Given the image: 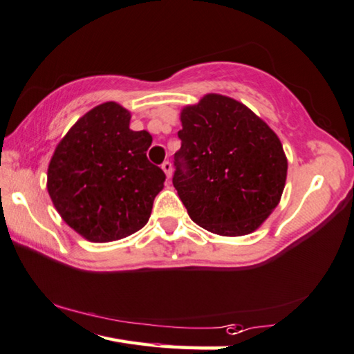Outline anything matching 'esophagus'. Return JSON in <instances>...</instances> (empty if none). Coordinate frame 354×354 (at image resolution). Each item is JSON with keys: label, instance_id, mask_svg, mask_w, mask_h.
Wrapping results in <instances>:
<instances>
[{"label": "esophagus", "instance_id": "34e87169", "mask_svg": "<svg viewBox=\"0 0 354 354\" xmlns=\"http://www.w3.org/2000/svg\"><path fill=\"white\" fill-rule=\"evenodd\" d=\"M160 167H162V170L165 171L167 178H170L171 176V171H173V167H171V164L169 162V160H164L162 165H160Z\"/></svg>", "mask_w": 354, "mask_h": 354}]
</instances>
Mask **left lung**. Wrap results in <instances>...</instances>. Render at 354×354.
<instances>
[{
    "label": "left lung",
    "mask_w": 354,
    "mask_h": 354,
    "mask_svg": "<svg viewBox=\"0 0 354 354\" xmlns=\"http://www.w3.org/2000/svg\"><path fill=\"white\" fill-rule=\"evenodd\" d=\"M173 185L198 226L224 236L254 232L277 207L288 160L280 139L246 105L207 94L181 111Z\"/></svg>",
    "instance_id": "1"
}]
</instances>
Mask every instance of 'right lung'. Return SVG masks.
<instances>
[{
    "mask_svg": "<svg viewBox=\"0 0 354 354\" xmlns=\"http://www.w3.org/2000/svg\"><path fill=\"white\" fill-rule=\"evenodd\" d=\"M115 102L93 108L57 145L48 192L69 227L89 241L124 239L149 221L165 173L147 158L149 131L130 130Z\"/></svg>",
    "mask_w": 354,
    "mask_h": 354,
    "instance_id": "obj_1",
    "label": "right lung"
}]
</instances>
